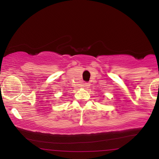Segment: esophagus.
I'll return each mask as SVG.
<instances>
[{
    "instance_id": "1",
    "label": "esophagus",
    "mask_w": 159,
    "mask_h": 159,
    "mask_svg": "<svg viewBox=\"0 0 159 159\" xmlns=\"http://www.w3.org/2000/svg\"><path fill=\"white\" fill-rule=\"evenodd\" d=\"M83 86H84V88H89V84H88V83H84V84H83Z\"/></svg>"
}]
</instances>
